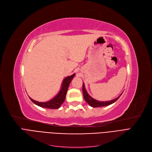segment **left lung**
<instances>
[{
	"label": "left lung",
	"mask_w": 152,
	"mask_h": 152,
	"mask_svg": "<svg viewBox=\"0 0 152 152\" xmlns=\"http://www.w3.org/2000/svg\"><path fill=\"white\" fill-rule=\"evenodd\" d=\"M82 91H83V97H84V99L86 100V101L89 104V105L91 107H103V106H109L110 104H111L114 102H116L118 99L119 98V97L121 96V95H120L119 97H118L117 98L113 99L111 101H98L96 99H93L92 97H91L89 95H88V94L87 93V91L86 90V88H85V85L84 83H83V86H82Z\"/></svg>",
	"instance_id": "left-lung-1"
}]
</instances>
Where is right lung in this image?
Listing matches in <instances>:
<instances>
[{"label": "right lung", "mask_w": 152, "mask_h": 152, "mask_svg": "<svg viewBox=\"0 0 152 152\" xmlns=\"http://www.w3.org/2000/svg\"><path fill=\"white\" fill-rule=\"evenodd\" d=\"M74 76H75V74L65 78L64 81L62 82L61 88L58 94L48 102H38L33 100V99H31V97H29L31 99V101H32L34 104L40 107H45V108L53 109H58L65 101L68 88H69L70 83L72 80L73 79V78L74 77Z\"/></svg>", "instance_id": "add662e5"}]
</instances>
